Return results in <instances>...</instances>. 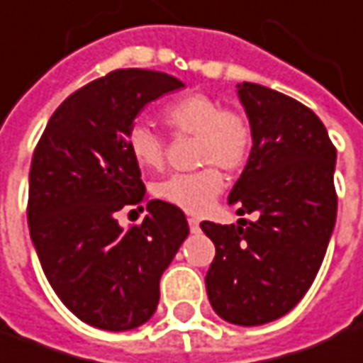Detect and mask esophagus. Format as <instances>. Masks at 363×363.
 Segmentation results:
<instances>
[{
	"instance_id": "esophagus-1",
	"label": "esophagus",
	"mask_w": 363,
	"mask_h": 363,
	"mask_svg": "<svg viewBox=\"0 0 363 363\" xmlns=\"http://www.w3.org/2000/svg\"><path fill=\"white\" fill-rule=\"evenodd\" d=\"M187 223H189L191 233H197V230H199V220H197V218H187Z\"/></svg>"
}]
</instances>
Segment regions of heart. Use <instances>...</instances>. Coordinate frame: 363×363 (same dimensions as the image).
I'll return each mask as SVG.
<instances>
[{"label": "heart", "instance_id": "1", "mask_svg": "<svg viewBox=\"0 0 363 363\" xmlns=\"http://www.w3.org/2000/svg\"><path fill=\"white\" fill-rule=\"evenodd\" d=\"M162 121L177 138L195 136V162L205 168L164 179L156 194L187 215H203L225 186L218 168L235 174L250 158L254 146L250 121L205 94L184 95L168 104L162 109ZM127 148L140 168L162 169L166 164V140L146 125L136 123L128 128Z\"/></svg>", "mask_w": 363, "mask_h": 363}]
</instances>
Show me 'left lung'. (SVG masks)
<instances>
[{
  "instance_id": "1",
  "label": "left lung",
  "mask_w": 363,
  "mask_h": 363,
  "mask_svg": "<svg viewBox=\"0 0 363 363\" xmlns=\"http://www.w3.org/2000/svg\"><path fill=\"white\" fill-rule=\"evenodd\" d=\"M236 87L254 146L228 203L258 218L203 220L215 244L205 285L218 317L256 326L289 313L317 277L336 223V148L297 99L250 82Z\"/></svg>"
}]
</instances>
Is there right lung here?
I'll use <instances>...</instances> for the list:
<instances>
[{
	"label": "right lung",
	"instance_id": "add662e5",
	"mask_svg": "<svg viewBox=\"0 0 363 363\" xmlns=\"http://www.w3.org/2000/svg\"><path fill=\"white\" fill-rule=\"evenodd\" d=\"M184 87L164 72L113 70L64 99L37 143L27 218L48 284L87 325L130 330L152 317L160 277L189 235L184 211L146 201L127 148L136 115ZM149 215L123 229L121 208Z\"/></svg>",
	"mask_w": 363,
	"mask_h": 363
}]
</instances>
